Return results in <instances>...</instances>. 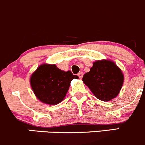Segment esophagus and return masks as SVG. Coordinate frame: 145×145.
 <instances>
[{"label":"esophagus","instance_id":"34e87169","mask_svg":"<svg viewBox=\"0 0 145 145\" xmlns=\"http://www.w3.org/2000/svg\"><path fill=\"white\" fill-rule=\"evenodd\" d=\"M77 75H78V77H80V79H82V77H83V73L82 72H80L78 73V74H77Z\"/></svg>","mask_w":145,"mask_h":145}]
</instances>
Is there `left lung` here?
Listing matches in <instances>:
<instances>
[{"instance_id": "1", "label": "left lung", "mask_w": 145, "mask_h": 145, "mask_svg": "<svg viewBox=\"0 0 145 145\" xmlns=\"http://www.w3.org/2000/svg\"><path fill=\"white\" fill-rule=\"evenodd\" d=\"M82 81L97 99L108 101L120 93L124 74L114 61L103 59L93 63L89 72L83 76Z\"/></svg>"}]
</instances>
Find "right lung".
<instances>
[{
    "instance_id": "right-lung-1",
    "label": "right lung",
    "mask_w": 145,
    "mask_h": 145,
    "mask_svg": "<svg viewBox=\"0 0 145 145\" xmlns=\"http://www.w3.org/2000/svg\"><path fill=\"white\" fill-rule=\"evenodd\" d=\"M78 76L57 68L55 64L40 65L30 77V84L36 97L46 104L56 105L66 96L71 81Z\"/></svg>"
}]
</instances>
